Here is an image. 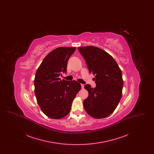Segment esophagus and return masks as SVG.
I'll return each mask as SVG.
<instances>
[{"label": "esophagus", "mask_w": 154, "mask_h": 154, "mask_svg": "<svg viewBox=\"0 0 154 154\" xmlns=\"http://www.w3.org/2000/svg\"><path fill=\"white\" fill-rule=\"evenodd\" d=\"M81 88H82V89H83V88H84V84H81Z\"/></svg>", "instance_id": "1"}]
</instances>
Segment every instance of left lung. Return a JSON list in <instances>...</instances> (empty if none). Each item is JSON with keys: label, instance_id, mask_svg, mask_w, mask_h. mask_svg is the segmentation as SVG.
I'll return each instance as SVG.
<instances>
[{"label": "left lung", "instance_id": "1", "mask_svg": "<svg viewBox=\"0 0 154 154\" xmlns=\"http://www.w3.org/2000/svg\"><path fill=\"white\" fill-rule=\"evenodd\" d=\"M78 50L89 73L95 75V88L89 84L84 86L89 94L84 100V109L95 118L106 117L114 112L122 97V72L114 59L102 49L89 45L78 47Z\"/></svg>", "mask_w": 154, "mask_h": 154}]
</instances>
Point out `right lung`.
Segmentation results:
<instances>
[{"label":"right lung","instance_id":"obj_1","mask_svg":"<svg viewBox=\"0 0 154 154\" xmlns=\"http://www.w3.org/2000/svg\"><path fill=\"white\" fill-rule=\"evenodd\" d=\"M75 47H58L50 52L38 67L34 80L35 93L42 111L47 117L60 119L70 112L72 103L81 88L76 81L61 80L67 62Z\"/></svg>","mask_w":154,"mask_h":154}]
</instances>
